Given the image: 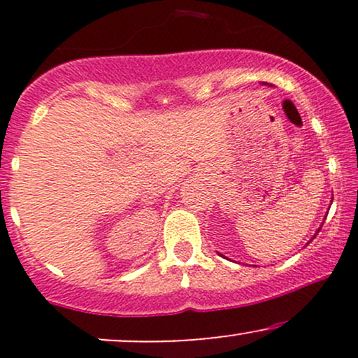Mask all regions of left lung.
Returning a JSON list of instances; mask_svg holds the SVG:
<instances>
[{"instance_id": "left-lung-1", "label": "left lung", "mask_w": 358, "mask_h": 358, "mask_svg": "<svg viewBox=\"0 0 358 358\" xmlns=\"http://www.w3.org/2000/svg\"><path fill=\"white\" fill-rule=\"evenodd\" d=\"M318 232H320V231H318Z\"/></svg>"}]
</instances>
